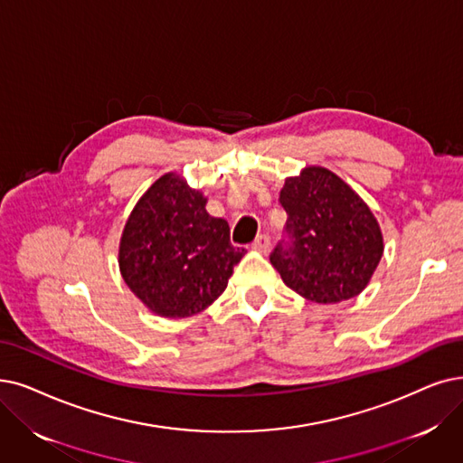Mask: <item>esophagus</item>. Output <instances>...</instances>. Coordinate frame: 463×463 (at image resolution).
<instances>
[{"mask_svg": "<svg viewBox=\"0 0 463 463\" xmlns=\"http://www.w3.org/2000/svg\"><path fill=\"white\" fill-rule=\"evenodd\" d=\"M269 245H271V239H269V235L260 233V235H258V237L254 239L252 249H254V250H260V252H268V250H269Z\"/></svg>", "mask_w": 463, "mask_h": 463, "instance_id": "esophagus-1", "label": "esophagus"}]
</instances>
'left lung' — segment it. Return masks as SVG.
Masks as SVG:
<instances>
[{
    "label": "left lung",
    "mask_w": 463,
    "mask_h": 463,
    "mask_svg": "<svg viewBox=\"0 0 463 463\" xmlns=\"http://www.w3.org/2000/svg\"><path fill=\"white\" fill-rule=\"evenodd\" d=\"M287 213L269 262L287 287L317 304L357 296L383 254L374 214L347 184L323 167L287 178L279 194Z\"/></svg>",
    "instance_id": "left-lung-1"
}]
</instances>
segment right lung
I'll list each match as a JSON object with an SVG mask.
<instances>
[{"label":"right lung","instance_id":"1","mask_svg":"<svg viewBox=\"0 0 463 463\" xmlns=\"http://www.w3.org/2000/svg\"><path fill=\"white\" fill-rule=\"evenodd\" d=\"M175 175L161 176L128 216L119 268L125 283L161 317H190L224 292L245 249L230 243L226 220Z\"/></svg>","mask_w":463,"mask_h":463}]
</instances>
